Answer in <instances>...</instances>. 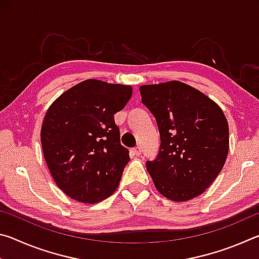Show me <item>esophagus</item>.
Masks as SVG:
<instances>
[{
    "instance_id": "esophagus-1",
    "label": "esophagus",
    "mask_w": 259,
    "mask_h": 259,
    "mask_svg": "<svg viewBox=\"0 0 259 259\" xmlns=\"http://www.w3.org/2000/svg\"><path fill=\"white\" fill-rule=\"evenodd\" d=\"M134 153H135V155H137V156H139L140 154H142V148H140L139 146H137V147H135V148H134Z\"/></svg>"
}]
</instances>
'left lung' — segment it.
<instances>
[{
  "mask_svg": "<svg viewBox=\"0 0 259 259\" xmlns=\"http://www.w3.org/2000/svg\"><path fill=\"white\" fill-rule=\"evenodd\" d=\"M161 137L159 154L147 161L153 183L166 199L199 196L222 171L229 153V123L222 108L186 83L169 81L139 88Z\"/></svg>",
  "mask_w": 259,
  "mask_h": 259,
  "instance_id": "8db88e82",
  "label": "left lung"
}]
</instances>
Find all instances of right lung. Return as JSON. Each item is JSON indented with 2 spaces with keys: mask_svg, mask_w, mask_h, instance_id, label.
Listing matches in <instances>:
<instances>
[{
  "mask_svg": "<svg viewBox=\"0 0 259 259\" xmlns=\"http://www.w3.org/2000/svg\"><path fill=\"white\" fill-rule=\"evenodd\" d=\"M131 95V85L89 78L48 108L41 128L43 155L57 186L71 199L97 203L119 186L130 157L120 144L114 114Z\"/></svg>",
  "mask_w": 259,
  "mask_h": 259,
  "instance_id": "add662e5",
  "label": "right lung"
}]
</instances>
